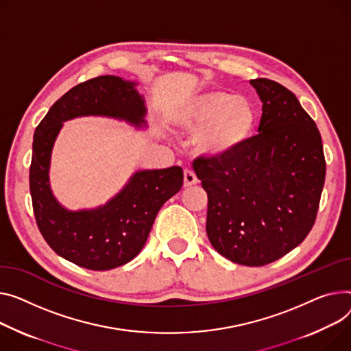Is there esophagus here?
<instances>
[{"instance_id": "obj_1", "label": "esophagus", "mask_w": 351, "mask_h": 351, "mask_svg": "<svg viewBox=\"0 0 351 351\" xmlns=\"http://www.w3.org/2000/svg\"><path fill=\"white\" fill-rule=\"evenodd\" d=\"M196 183H197L196 173L191 169H184V172H183V186H184V188H189V186H193Z\"/></svg>"}]
</instances>
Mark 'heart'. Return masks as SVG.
I'll use <instances>...</instances> for the list:
<instances>
[{"instance_id":"obj_1","label":"heart","mask_w":351,"mask_h":351,"mask_svg":"<svg viewBox=\"0 0 351 351\" xmlns=\"http://www.w3.org/2000/svg\"><path fill=\"white\" fill-rule=\"evenodd\" d=\"M171 120L183 132L197 135L196 149L210 159H227L240 152L255 132V104L234 93L206 90L178 103Z\"/></svg>"}]
</instances>
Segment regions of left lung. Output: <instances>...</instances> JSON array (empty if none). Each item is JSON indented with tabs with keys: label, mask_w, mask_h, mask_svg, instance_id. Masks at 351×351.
<instances>
[{
	"label": "left lung",
	"mask_w": 351,
	"mask_h": 351,
	"mask_svg": "<svg viewBox=\"0 0 351 351\" xmlns=\"http://www.w3.org/2000/svg\"><path fill=\"white\" fill-rule=\"evenodd\" d=\"M263 101L258 134L234 156L197 158L207 193L206 232L227 260L261 267L312 230L326 176L322 136L299 100L269 79L250 80Z\"/></svg>",
	"instance_id": "left-lung-1"
}]
</instances>
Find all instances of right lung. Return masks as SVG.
Returning <instances> with one entry per match:
<instances>
[{
	"instance_id": "right-lung-1",
	"label": "right lung",
	"mask_w": 351,
	"mask_h": 351,
	"mask_svg": "<svg viewBox=\"0 0 351 351\" xmlns=\"http://www.w3.org/2000/svg\"><path fill=\"white\" fill-rule=\"evenodd\" d=\"M135 86L110 75L80 83L51 107L34 134L29 189L38 228L62 258L93 271L112 269L135 258L147 243L159 208L183 184L179 167L138 171L104 206L77 212L64 208L52 193L51 155L63 123L101 115L147 127L145 100Z\"/></svg>"
}]
</instances>
